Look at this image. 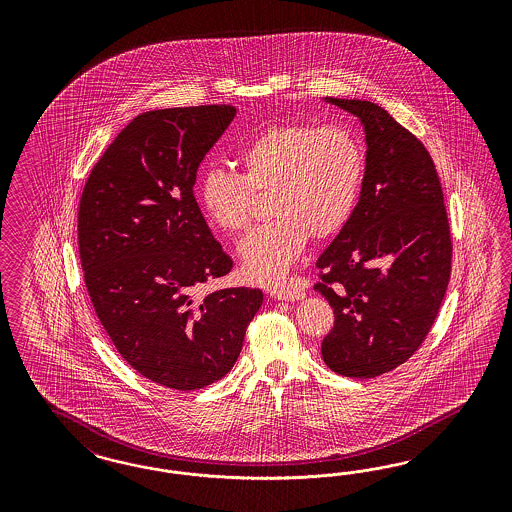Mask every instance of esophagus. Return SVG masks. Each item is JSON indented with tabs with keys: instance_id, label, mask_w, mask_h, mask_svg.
<instances>
[{
	"instance_id": "1",
	"label": "esophagus",
	"mask_w": 512,
	"mask_h": 512,
	"mask_svg": "<svg viewBox=\"0 0 512 512\" xmlns=\"http://www.w3.org/2000/svg\"><path fill=\"white\" fill-rule=\"evenodd\" d=\"M270 295L278 298V300H300V298H304V293L300 289H295V287H274V289H270Z\"/></svg>"
}]
</instances>
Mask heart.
Wrapping results in <instances>:
<instances>
[{
  "instance_id": "heart-1",
  "label": "heart",
  "mask_w": 512,
  "mask_h": 512,
  "mask_svg": "<svg viewBox=\"0 0 512 512\" xmlns=\"http://www.w3.org/2000/svg\"><path fill=\"white\" fill-rule=\"evenodd\" d=\"M242 174L208 169L197 186L206 217L223 233H242L255 193L270 191L276 216L240 242L244 272L257 283L287 276L313 238L340 233L357 208L364 182V148L343 124L270 125L236 152Z\"/></svg>"
}]
</instances>
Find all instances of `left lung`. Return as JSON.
<instances>
[{
    "mask_svg": "<svg viewBox=\"0 0 512 512\" xmlns=\"http://www.w3.org/2000/svg\"><path fill=\"white\" fill-rule=\"evenodd\" d=\"M366 131L357 208L317 259L313 285L334 308L321 345L332 372L372 379L426 340L447 291L449 216L434 159L409 129L372 101L332 99Z\"/></svg>",
    "mask_w": 512,
    "mask_h": 512,
    "instance_id": "left-lung-1",
    "label": "left lung"
}]
</instances>
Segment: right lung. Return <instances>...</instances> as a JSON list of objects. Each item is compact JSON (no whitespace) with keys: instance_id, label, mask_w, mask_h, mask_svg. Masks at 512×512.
Masks as SVG:
<instances>
[{"instance_id":"right-lung-1","label":"right lung","mask_w":512,"mask_h":512,"mask_svg":"<svg viewBox=\"0 0 512 512\" xmlns=\"http://www.w3.org/2000/svg\"><path fill=\"white\" fill-rule=\"evenodd\" d=\"M233 105L150 110L95 163L80 197L78 251L99 323L125 362L172 390L208 387L231 372L263 291L201 295L233 270L193 186Z\"/></svg>"}]
</instances>
